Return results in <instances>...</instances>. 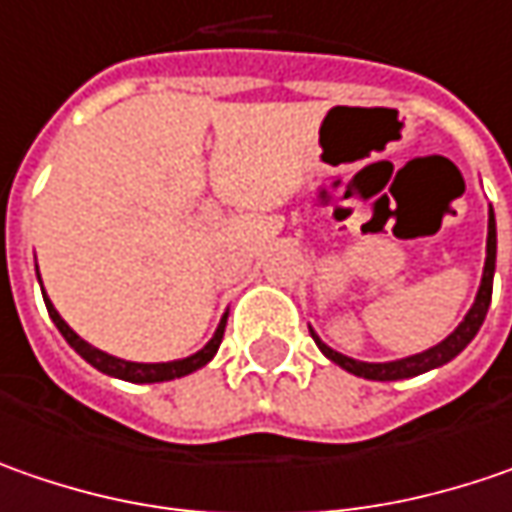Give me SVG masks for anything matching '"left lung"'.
Listing matches in <instances>:
<instances>
[{"instance_id": "8db88e82", "label": "left lung", "mask_w": 512, "mask_h": 512, "mask_svg": "<svg viewBox=\"0 0 512 512\" xmlns=\"http://www.w3.org/2000/svg\"><path fill=\"white\" fill-rule=\"evenodd\" d=\"M493 272H496V217H493V209H490V223H487V260H484V275H481L476 303H473V309L467 312V318L458 323L456 332L447 335L441 344H435L433 349H427V352L410 355V358H401V361L367 364V361H355V358H346L341 352L329 349L312 329H309V332H312L315 344H318V349H321L329 361H335L338 367H344L346 372H352V375H358V378H367V381H401V378H415V375H421V372H430V369L453 361L458 352L476 338V332L481 329L484 318H487L490 298H493Z\"/></svg>"}]
</instances>
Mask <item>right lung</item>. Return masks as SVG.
Masks as SVG:
<instances>
[{"mask_svg":"<svg viewBox=\"0 0 512 512\" xmlns=\"http://www.w3.org/2000/svg\"><path fill=\"white\" fill-rule=\"evenodd\" d=\"M42 298H45L48 315H51V321L56 323V329L62 332V338L74 346V349H77L79 355H82L91 367H97L100 372H105V375H114V378L131 381V384H157V381H171V378H183V375H189V372H194V369L206 367L214 355H217L220 341H223V332H226V315H223V321H220V326H217L214 338L209 341V344L203 346L200 352H194V355L183 358V361H168V364H134V361L114 358V355L102 352V349H97V346L85 344L77 332L59 318V312L54 309V303L48 300V295H42Z\"/></svg>","mask_w":512,"mask_h":512,"instance_id":"add662e5","label":"right lung"}]
</instances>
